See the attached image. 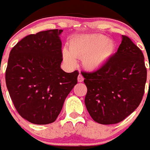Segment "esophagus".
I'll list each match as a JSON object with an SVG mask.
<instances>
[{"instance_id": "esophagus-1", "label": "esophagus", "mask_w": 150, "mask_h": 150, "mask_svg": "<svg viewBox=\"0 0 150 150\" xmlns=\"http://www.w3.org/2000/svg\"><path fill=\"white\" fill-rule=\"evenodd\" d=\"M83 81H84L83 76H82V75H81V74H79V76H78V81H79V82H82Z\"/></svg>"}]
</instances>
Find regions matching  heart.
Segmentation results:
<instances>
[{
    "label": "heart",
    "instance_id": "b5f03b06",
    "mask_svg": "<svg viewBox=\"0 0 150 150\" xmlns=\"http://www.w3.org/2000/svg\"><path fill=\"white\" fill-rule=\"evenodd\" d=\"M69 49H64L67 62H75V58H82V65L88 71H97L112 57L115 49L114 41L103 35L79 36L71 41Z\"/></svg>",
    "mask_w": 150,
    "mask_h": 150
}]
</instances>
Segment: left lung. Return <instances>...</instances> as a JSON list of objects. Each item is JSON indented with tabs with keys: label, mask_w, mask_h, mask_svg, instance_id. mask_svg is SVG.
<instances>
[{
	"label": "left lung",
	"mask_w": 150,
	"mask_h": 150,
	"mask_svg": "<svg viewBox=\"0 0 150 150\" xmlns=\"http://www.w3.org/2000/svg\"><path fill=\"white\" fill-rule=\"evenodd\" d=\"M81 75L87 87L86 109L98 123L122 122L136 110L144 95L147 76L144 56L126 35H122L117 52L101 69Z\"/></svg>",
	"instance_id": "obj_1"
}]
</instances>
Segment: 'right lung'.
<instances>
[{
    "label": "right lung",
    "mask_w": 150,
    "mask_h": 150,
    "mask_svg": "<svg viewBox=\"0 0 150 150\" xmlns=\"http://www.w3.org/2000/svg\"><path fill=\"white\" fill-rule=\"evenodd\" d=\"M62 32L52 29L29 35L10 52L6 86L16 110L31 123L55 121L78 82L79 71L67 73L61 69Z\"/></svg>",
    "instance_id": "1"
}]
</instances>
